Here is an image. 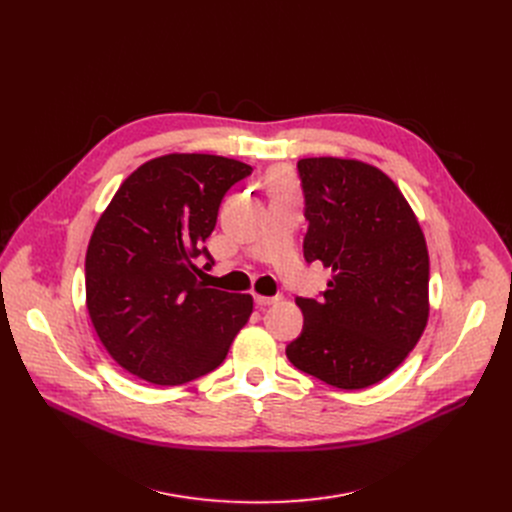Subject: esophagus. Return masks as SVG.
Listing matches in <instances>:
<instances>
[{
    "instance_id": "obj_1",
    "label": "esophagus",
    "mask_w": 512,
    "mask_h": 512,
    "mask_svg": "<svg viewBox=\"0 0 512 512\" xmlns=\"http://www.w3.org/2000/svg\"><path fill=\"white\" fill-rule=\"evenodd\" d=\"M278 301H280V297H263V294H255V303L259 307H270V305H274Z\"/></svg>"
}]
</instances>
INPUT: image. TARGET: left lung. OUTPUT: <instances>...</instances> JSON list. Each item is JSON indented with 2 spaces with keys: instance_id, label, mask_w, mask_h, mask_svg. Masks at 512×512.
Listing matches in <instances>:
<instances>
[{
  "instance_id": "8db88e82",
  "label": "left lung",
  "mask_w": 512,
  "mask_h": 512,
  "mask_svg": "<svg viewBox=\"0 0 512 512\" xmlns=\"http://www.w3.org/2000/svg\"><path fill=\"white\" fill-rule=\"evenodd\" d=\"M305 259L332 270L321 301L297 299L305 326L288 361L342 390L382 382L407 359L429 317V255L398 186L359 159H299Z\"/></svg>"
}]
</instances>
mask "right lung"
<instances>
[{
	"mask_svg": "<svg viewBox=\"0 0 512 512\" xmlns=\"http://www.w3.org/2000/svg\"><path fill=\"white\" fill-rule=\"evenodd\" d=\"M253 172L207 153H168L134 170L105 207L85 259L87 309L112 359L157 386L220 367L253 313L251 294L207 288L195 257L224 195Z\"/></svg>",
	"mask_w": 512,
	"mask_h": 512,
	"instance_id": "right-lung-1",
	"label": "right lung"
}]
</instances>
